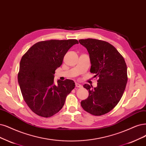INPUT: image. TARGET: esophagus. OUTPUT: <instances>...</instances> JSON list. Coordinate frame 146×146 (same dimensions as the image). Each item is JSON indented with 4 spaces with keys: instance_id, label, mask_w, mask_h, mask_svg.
Instances as JSON below:
<instances>
[{
    "instance_id": "1",
    "label": "esophagus",
    "mask_w": 146,
    "mask_h": 146,
    "mask_svg": "<svg viewBox=\"0 0 146 146\" xmlns=\"http://www.w3.org/2000/svg\"><path fill=\"white\" fill-rule=\"evenodd\" d=\"M75 85H76V87H78V88H81L82 87V85L79 83H76V84H75Z\"/></svg>"
}]
</instances>
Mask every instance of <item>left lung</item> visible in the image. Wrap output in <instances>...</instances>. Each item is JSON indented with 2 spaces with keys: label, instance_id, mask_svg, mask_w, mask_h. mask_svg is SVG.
<instances>
[{
  "label": "left lung",
  "instance_id": "left-lung-1",
  "mask_svg": "<svg viewBox=\"0 0 146 146\" xmlns=\"http://www.w3.org/2000/svg\"><path fill=\"white\" fill-rule=\"evenodd\" d=\"M79 42L89 53L91 73L99 78L95 88L87 84L84 85L89 96L80 104L91 114L104 115L117 105L125 90L127 82L125 61L109 42L92 38L79 40Z\"/></svg>",
  "mask_w": 146,
  "mask_h": 146
}]
</instances>
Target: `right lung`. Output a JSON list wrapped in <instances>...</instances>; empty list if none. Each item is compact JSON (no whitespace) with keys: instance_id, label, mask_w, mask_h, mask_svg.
Masks as SVG:
<instances>
[{"instance_id":"right-lung-1","label":"right lung","mask_w":146,"mask_h":146,"mask_svg":"<svg viewBox=\"0 0 146 146\" xmlns=\"http://www.w3.org/2000/svg\"><path fill=\"white\" fill-rule=\"evenodd\" d=\"M78 43L73 39L38 42L21 58L18 82L24 100L38 115L47 118L56 114L74 89L70 79L58 80L56 85L54 74L69 48Z\"/></svg>"}]
</instances>
